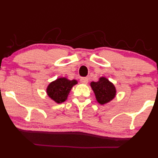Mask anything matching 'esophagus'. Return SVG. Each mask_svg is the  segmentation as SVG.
Listing matches in <instances>:
<instances>
[{
    "instance_id": "esophagus-1",
    "label": "esophagus",
    "mask_w": 158,
    "mask_h": 158,
    "mask_svg": "<svg viewBox=\"0 0 158 158\" xmlns=\"http://www.w3.org/2000/svg\"><path fill=\"white\" fill-rule=\"evenodd\" d=\"M88 78H86V77H81V79H80V82L82 83V84H86L88 83Z\"/></svg>"
}]
</instances>
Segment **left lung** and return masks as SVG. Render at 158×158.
Listing matches in <instances>:
<instances>
[{
    "mask_svg": "<svg viewBox=\"0 0 158 158\" xmlns=\"http://www.w3.org/2000/svg\"><path fill=\"white\" fill-rule=\"evenodd\" d=\"M90 86L95 93L96 100L100 105L109 102L116 95V88L105 77H101L97 82L92 81Z\"/></svg>",
    "mask_w": 158,
    "mask_h": 158,
    "instance_id": "obj_1",
    "label": "left lung"
}]
</instances>
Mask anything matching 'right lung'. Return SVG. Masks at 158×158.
Instances as JSON below:
<instances>
[{
	"instance_id": "obj_1",
	"label": "right lung",
	"mask_w": 158,
	"mask_h": 158,
	"mask_svg": "<svg viewBox=\"0 0 158 158\" xmlns=\"http://www.w3.org/2000/svg\"><path fill=\"white\" fill-rule=\"evenodd\" d=\"M77 84L76 80H68L66 78H59L50 83L47 93L49 97L57 103H62L67 100L68 95L74 85Z\"/></svg>"
}]
</instances>
